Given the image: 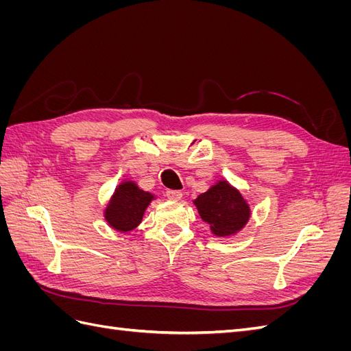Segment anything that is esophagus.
<instances>
[{
    "label": "esophagus",
    "mask_w": 351,
    "mask_h": 351,
    "mask_svg": "<svg viewBox=\"0 0 351 351\" xmlns=\"http://www.w3.org/2000/svg\"><path fill=\"white\" fill-rule=\"evenodd\" d=\"M165 196L169 199V200H180L183 197V193L180 192V190H171V189H168L167 192H165Z\"/></svg>",
    "instance_id": "34e87169"
}]
</instances>
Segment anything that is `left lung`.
<instances>
[{"mask_svg": "<svg viewBox=\"0 0 351 351\" xmlns=\"http://www.w3.org/2000/svg\"><path fill=\"white\" fill-rule=\"evenodd\" d=\"M200 218L209 224L210 231L218 237L236 234L250 217L247 202L243 199L237 189L221 180L208 192L195 200Z\"/></svg>", "mask_w": 351, "mask_h": 351, "instance_id": "8db88e82", "label": "left lung"}]
</instances>
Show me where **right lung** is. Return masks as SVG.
I'll list each match as a JSON object with an SVG mask.
<instances>
[{"label":"right lung","mask_w":351,"mask_h":351,"mask_svg":"<svg viewBox=\"0 0 351 351\" xmlns=\"http://www.w3.org/2000/svg\"><path fill=\"white\" fill-rule=\"evenodd\" d=\"M152 199L151 193L143 192L136 183L124 182L115 189L110 205L105 209V219L115 230L132 231L141 224Z\"/></svg>","instance_id":"1"}]
</instances>
